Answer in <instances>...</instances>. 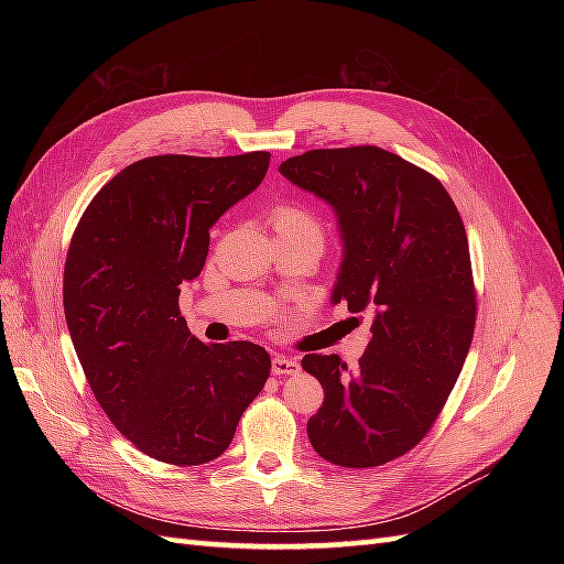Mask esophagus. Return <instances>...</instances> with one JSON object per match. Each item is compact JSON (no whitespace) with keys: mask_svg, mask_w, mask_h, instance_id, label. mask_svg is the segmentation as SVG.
I'll list each match as a JSON object with an SVG mask.
<instances>
[{"mask_svg":"<svg viewBox=\"0 0 564 564\" xmlns=\"http://www.w3.org/2000/svg\"><path fill=\"white\" fill-rule=\"evenodd\" d=\"M299 371H301V365L296 357H286V355L272 357V373H275V377H294Z\"/></svg>","mask_w":564,"mask_h":564,"instance_id":"34e87169","label":"esophagus"}]
</instances>
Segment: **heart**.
I'll list each match as a JSON object with an SVG mask.
<instances>
[{"label": "heart", "instance_id": "heart-1", "mask_svg": "<svg viewBox=\"0 0 564 564\" xmlns=\"http://www.w3.org/2000/svg\"><path fill=\"white\" fill-rule=\"evenodd\" d=\"M275 235H313L324 242L322 220L299 204H280L270 216Z\"/></svg>", "mask_w": 564, "mask_h": 564}]
</instances>
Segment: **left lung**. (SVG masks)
Here are the masks:
<instances>
[{"mask_svg": "<svg viewBox=\"0 0 564 564\" xmlns=\"http://www.w3.org/2000/svg\"><path fill=\"white\" fill-rule=\"evenodd\" d=\"M280 174L336 212L332 301L373 313L357 371L336 355L301 360L324 388L311 445L336 466H383L433 429L466 362L477 299L464 220L433 174L377 145L308 150Z\"/></svg>", "mask_w": 564, "mask_h": 564, "instance_id": "left-lung-1", "label": "left lung"}]
</instances>
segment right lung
<instances>
[{"label":"right lung","instance_id":"obj_1","mask_svg":"<svg viewBox=\"0 0 564 564\" xmlns=\"http://www.w3.org/2000/svg\"><path fill=\"white\" fill-rule=\"evenodd\" d=\"M270 152L158 155L122 169L82 214L63 270L65 322L98 404L135 449L172 466L224 454L270 377L249 340L202 344L181 284L209 253V228L261 185Z\"/></svg>","mask_w":564,"mask_h":564}]
</instances>
